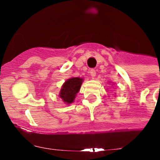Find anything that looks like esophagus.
<instances>
[{"label":"esophagus","instance_id":"esophagus-1","mask_svg":"<svg viewBox=\"0 0 160 160\" xmlns=\"http://www.w3.org/2000/svg\"><path fill=\"white\" fill-rule=\"evenodd\" d=\"M90 72V75H91L93 78L95 77V75H96V70H95V69H91Z\"/></svg>","mask_w":160,"mask_h":160}]
</instances>
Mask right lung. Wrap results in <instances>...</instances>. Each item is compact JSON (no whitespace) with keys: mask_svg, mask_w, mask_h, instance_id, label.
Instances as JSON below:
<instances>
[{"mask_svg":"<svg viewBox=\"0 0 160 160\" xmlns=\"http://www.w3.org/2000/svg\"><path fill=\"white\" fill-rule=\"evenodd\" d=\"M82 80L80 78L75 77L70 78L67 81H65L60 93V97L64 102L70 104L74 101L75 95L80 90Z\"/></svg>","mask_w":160,"mask_h":160,"instance_id":"1","label":"right lung"}]
</instances>
